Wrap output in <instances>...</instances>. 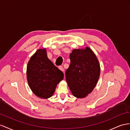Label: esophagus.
Here are the masks:
<instances>
[{"instance_id": "34e87169", "label": "esophagus", "mask_w": 130, "mask_h": 130, "mask_svg": "<svg viewBox=\"0 0 130 130\" xmlns=\"http://www.w3.org/2000/svg\"><path fill=\"white\" fill-rule=\"evenodd\" d=\"M59 69H60L61 71H62L63 72H64V73L65 74V73H64V68H63V67L62 66H59Z\"/></svg>"}]
</instances>
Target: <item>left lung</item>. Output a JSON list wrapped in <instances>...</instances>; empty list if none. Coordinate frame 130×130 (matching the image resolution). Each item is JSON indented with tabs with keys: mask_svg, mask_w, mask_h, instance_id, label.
Wrapping results in <instances>:
<instances>
[{
	"mask_svg": "<svg viewBox=\"0 0 130 130\" xmlns=\"http://www.w3.org/2000/svg\"><path fill=\"white\" fill-rule=\"evenodd\" d=\"M65 72L66 80L72 94L83 98L93 90L100 77V67L95 54L90 48L73 50Z\"/></svg>",
	"mask_w": 130,
	"mask_h": 130,
	"instance_id": "1",
	"label": "left lung"
}]
</instances>
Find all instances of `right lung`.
<instances>
[{
	"label": "right lung",
	"instance_id": "1",
	"mask_svg": "<svg viewBox=\"0 0 130 130\" xmlns=\"http://www.w3.org/2000/svg\"><path fill=\"white\" fill-rule=\"evenodd\" d=\"M27 80L34 93L42 99L53 95L57 84L64 78V73L48 58L46 49L38 50L27 65Z\"/></svg>",
	"mask_w": 130,
	"mask_h": 130
}]
</instances>
